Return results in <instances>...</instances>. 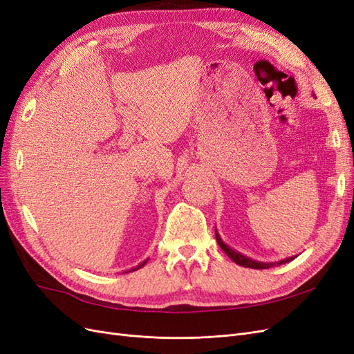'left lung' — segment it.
Here are the masks:
<instances>
[{
	"mask_svg": "<svg viewBox=\"0 0 354 354\" xmlns=\"http://www.w3.org/2000/svg\"><path fill=\"white\" fill-rule=\"evenodd\" d=\"M216 238H217V242L220 245V248L227 254V257L230 260H233L236 264L239 266H243V267H250V269H269V267H273V266H281V264H285V263H289L292 261L297 255L294 257H289V259H285V260H281V261H276V263H261V261H257V260H252L250 259V257L246 255H242L241 252L232 250L229 245H226L223 242V239L220 238V234L217 233L216 230Z\"/></svg>",
	"mask_w": 354,
	"mask_h": 354,
	"instance_id": "8db88e82",
	"label": "left lung"
}]
</instances>
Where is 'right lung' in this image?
<instances>
[{
	"mask_svg": "<svg viewBox=\"0 0 354 354\" xmlns=\"http://www.w3.org/2000/svg\"><path fill=\"white\" fill-rule=\"evenodd\" d=\"M146 263H147V260L142 261V263H140V264H138L137 267H133V269H131V270H128V272H134V270H138V269H142V267H143V266H145ZM125 273H127V272H125Z\"/></svg>",
	"mask_w": 354,
	"mask_h": 354,
	"instance_id": "right-lung-1",
	"label": "right lung"
}]
</instances>
